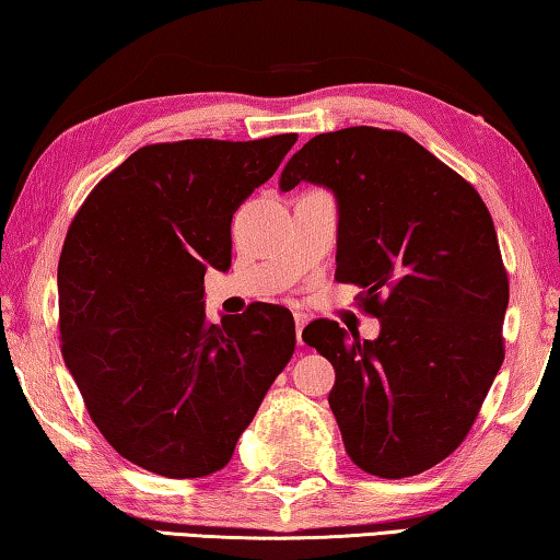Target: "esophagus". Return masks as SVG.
Listing matches in <instances>:
<instances>
[{
	"instance_id": "34e87169",
	"label": "esophagus",
	"mask_w": 560,
	"mask_h": 560,
	"mask_svg": "<svg viewBox=\"0 0 560 560\" xmlns=\"http://www.w3.org/2000/svg\"><path fill=\"white\" fill-rule=\"evenodd\" d=\"M307 325L305 313H295V329H298V345H302V327Z\"/></svg>"
}]
</instances>
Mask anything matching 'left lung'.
<instances>
[{"mask_svg":"<svg viewBox=\"0 0 560 560\" xmlns=\"http://www.w3.org/2000/svg\"><path fill=\"white\" fill-rule=\"evenodd\" d=\"M337 198L335 280L360 285L377 340L315 319L302 340L335 366L329 409L350 459L382 479L444 462L471 432L503 362L509 275L487 203L401 131L319 133L288 161Z\"/></svg>","mask_w":560,"mask_h":560,"instance_id":"1","label":"left lung"}]
</instances>
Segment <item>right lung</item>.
Returning <instances> with one entry per match:
<instances>
[{"label":"right lung","mask_w":560,"mask_h":560,"mask_svg":"<svg viewBox=\"0 0 560 560\" xmlns=\"http://www.w3.org/2000/svg\"><path fill=\"white\" fill-rule=\"evenodd\" d=\"M190 139L128 155L86 196L59 258L61 354L124 459L168 479L231 462L295 352L290 310L258 302L210 325L208 268H231V223L295 145Z\"/></svg>","instance_id":"obj_1"}]
</instances>
